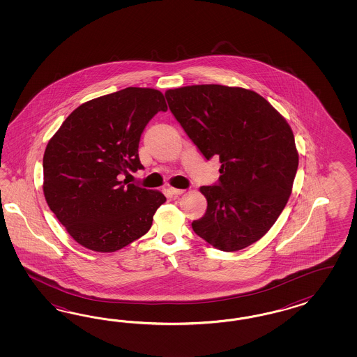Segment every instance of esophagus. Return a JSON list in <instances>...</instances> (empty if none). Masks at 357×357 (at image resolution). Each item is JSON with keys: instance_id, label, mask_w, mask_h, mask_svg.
Listing matches in <instances>:
<instances>
[{"instance_id": "1", "label": "esophagus", "mask_w": 357, "mask_h": 357, "mask_svg": "<svg viewBox=\"0 0 357 357\" xmlns=\"http://www.w3.org/2000/svg\"><path fill=\"white\" fill-rule=\"evenodd\" d=\"M169 191H170V194L172 195H182L184 194V190H181V188H174V187H170L169 188Z\"/></svg>"}]
</instances>
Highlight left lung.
<instances>
[{
	"label": "left lung",
	"mask_w": 357,
	"mask_h": 357,
	"mask_svg": "<svg viewBox=\"0 0 357 357\" xmlns=\"http://www.w3.org/2000/svg\"><path fill=\"white\" fill-rule=\"evenodd\" d=\"M170 111L206 160L221 162L218 182L200 187L204 216L195 233L221 251L259 241L280 216L298 167L287 120L258 93L192 85L165 93Z\"/></svg>",
	"instance_id": "1"
}]
</instances>
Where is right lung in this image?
Segmentation results:
<instances>
[{
	"label": "right lung",
	"instance_id": "1",
	"mask_svg": "<svg viewBox=\"0 0 357 357\" xmlns=\"http://www.w3.org/2000/svg\"><path fill=\"white\" fill-rule=\"evenodd\" d=\"M167 111L162 93L127 87L77 107L48 141L43 192L50 209L84 248L114 252L142 237L166 197L121 175L144 169L141 133Z\"/></svg>",
	"mask_w": 357,
	"mask_h": 357
}]
</instances>
